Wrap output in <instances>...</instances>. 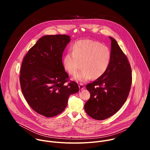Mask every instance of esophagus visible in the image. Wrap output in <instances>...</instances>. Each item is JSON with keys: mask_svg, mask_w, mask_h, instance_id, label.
I'll return each instance as SVG.
<instances>
[{"mask_svg": "<svg viewBox=\"0 0 150 150\" xmlns=\"http://www.w3.org/2000/svg\"><path fill=\"white\" fill-rule=\"evenodd\" d=\"M79 88L80 90H83L85 88V86H84L83 84L79 83Z\"/></svg>", "mask_w": 150, "mask_h": 150, "instance_id": "1", "label": "esophagus"}]
</instances>
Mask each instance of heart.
<instances>
[{"instance_id": "1", "label": "heart", "mask_w": 150, "mask_h": 150, "mask_svg": "<svg viewBox=\"0 0 150 150\" xmlns=\"http://www.w3.org/2000/svg\"><path fill=\"white\" fill-rule=\"evenodd\" d=\"M63 58L64 69L70 75L77 74L81 64L82 70L74 79L86 82L93 78L101 77L108 69L111 59L109 48L100 42L91 40L76 41Z\"/></svg>"}]
</instances>
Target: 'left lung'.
Returning a JSON list of instances; mask_svg holds the SVG:
<instances>
[{
    "label": "left lung",
    "instance_id": "obj_1",
    "mask_svg": "<svg viewBox=\"0 0 150 150\" xmlns=\"http://www.w3.org/2000/svg\"><path fill=\"white\" fill-rule=\"evenodd\" d=\"M111 40V59L105 73L86 88L90 98L84 105L86 113L96 120L115 114L126 101L132 83V71L126 56L117 41Z\"/></svg>",
    "mask_w": 150,
    "mask_h": 150
}]
</instances>
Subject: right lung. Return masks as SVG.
<instances>
[{
    "mask_svg": "<svg viewBox=\"0 0 150 150\" xmlns=\"http://www.w3.org/2000/svg\"><path fill=\"white\" fill-rule=\"evenodd\" d=\"M71 41L67 35L41 37L24 57L19 77L23 94L31 108L47 117L62 113L70 95L79 91L62 63V54Z\"/></svg>",
    "mask_w": 150,
    "mask_h": 150,
    "instance_id": "right-lung-1",
    "label": "right lung"
}]
</instances>
